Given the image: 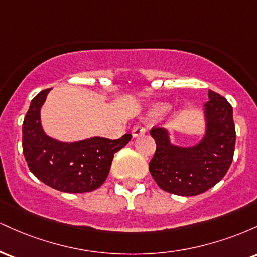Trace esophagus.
<instances>
[{"label": "esophagus", "instance_id": "obj_1", "mask_svg": "<svg viewBox=\"0 0 257 257\" xmlns=\"http://www.w3.org/2000/svg\"><path fill=\"white\" fill-rule=\"evenodd\" d=\"M145 133H146L145 128H143L141 125H135L134 128H133V131H132V135L134 138H137V137H140V135L145 134Z\"/></svg>", "mask_w": 257, "mask_h": 257}]
</instances>
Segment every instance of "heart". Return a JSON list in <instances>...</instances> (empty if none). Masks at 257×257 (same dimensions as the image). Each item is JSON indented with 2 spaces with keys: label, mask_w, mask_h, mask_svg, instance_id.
<instances>
[{
  "label": "heart",
  "mask_w": 257,
  "mask_h": 257,
  "mask_svg": "<svg viewBox=\"0 0 257 257\" xmlns=\"http://www.w3.org/2000/svg\"><path fill=\"white\" fill-rule=\"evenodd\" d=\"M169 110V105L167 102H156L146 112L147 118H159Z\"/></svg>",
  "instance_id": "obj_1"
}]
</instances>
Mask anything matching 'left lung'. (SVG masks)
<instances>
[{"label":"left lung","instance_id":"obj_1","mask_svg":"<svg viewBox=\"0 0 257 257\" xmlns=\"http://www.w3.org/2000/svg\"><path fill=\"white\" fill-rule=\"evenodd\" d=\"M203 105L205 132L197 144L176 145L167 128L151 129L155 156L150 173L163 191L178 196H197L215 186L226 175L235 145L233 108L220 94L209 90Z\"/></svg>","mask_w":257,"mask_h":257}]
</instances>
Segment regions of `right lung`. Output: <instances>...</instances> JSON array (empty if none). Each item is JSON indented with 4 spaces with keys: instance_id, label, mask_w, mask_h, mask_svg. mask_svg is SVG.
<instances>
[{
    "instance_id": "obj_1",
    "label": "right lung",
    "mask_w": 257,
    "mask_h": 257,
    "mask_svg": "<svg viewBox=\"0 0 257 257\" xmlns=\"http://www.w3.org/2000/svg\"><path fill=\"white\" fill-rule=\"evenodd\" d=\"M51 89L31 100L23 123V153L29 169L43 184L66 193L96 190L107 179L113 155L124 147L132 134L111 140L91 137L60 141L49 137L41 123V108Z\"/></svg>"
}]
</instances>
